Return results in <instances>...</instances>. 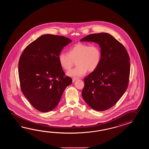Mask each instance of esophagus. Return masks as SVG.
Segmentation results:
<instances>
[{"instance_id":"obj_1","label":"esophagus","mask_w":149,"mask_h":149,"mask_svg":"<svg viewBox=\"0 0 149 149\" xmlns=\"http://www.w3.org/2000/svg\"><path fill=\"white\" fill-rule=\"evenodd\" d=\"M78 78H72V82H74L75 81H76V80H77Z\"/></svg>"}]
</instances>
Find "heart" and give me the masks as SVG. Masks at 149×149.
Here are the masks:
<instances>
[{
	"mask_svg": "<svg viewBox=\"0 0 149 149\" xmlns=\"http://www.w3.org/2000/svg\"><path fill=\"white\" fill-rule=\"evenodd\" d=\"M101 51L98 45L79 42L68 50V53L62 52L58 59L61 67L66 71L72 68L75 62L77 67L68 74L78 77L85 74L87 71L93 72L97 69L101 61Z\"/></svg>",
	"mask_w": 149,
	"mask_h": 149,
	"instance_id": "obj_1",
	"label": "heart"
}]
</instances>
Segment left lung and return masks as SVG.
<instances>
[{
	"label": "left lung",
	"instance_id": "1",
	"mask_svg": "<svg viewBox=\"0 0 149 149\" xmlns=\"http://www.w3.org/2000/svg\"><path fill=\"white\" fill-rule=\"evenodd\" d=\"M80 41L98 44L102 53L101 61L97 69L84 78L82 98L93 109L107 110L117 103L127 88L129 55L124 46L107 33L88 35Z\"/></svg>",
	"mask_w": 149,
	"mask_h": 149
}]
</instances>
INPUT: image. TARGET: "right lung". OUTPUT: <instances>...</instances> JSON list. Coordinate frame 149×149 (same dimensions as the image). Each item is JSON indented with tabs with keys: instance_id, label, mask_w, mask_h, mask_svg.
Wrapping results in <instances>:
<instances>
[{
	"instance_id": "add662e5",
	"label": "right lung",
	"mask_w": 149,
	"mask_h": 149,
	"mask_svg": "<svg viewBox=\"0 0 149 149\" xmlns=\"http://www.w3.org/2000/svg\"><path fill=\"white\" fill-rule=\"evenodd\" d=\"M72 40L64 36L42 35L27 46L19 62L23 94L33 108L47 112L56 108L64 91L72 84L65 76L58 56Z\"/></svg>"
}]
</instances>
